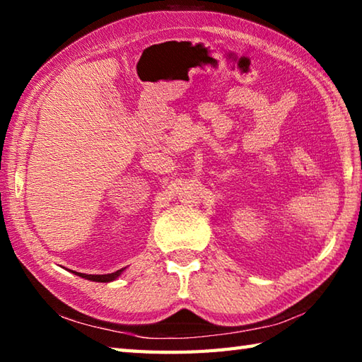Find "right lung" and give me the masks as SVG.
Segmentation results:
<instances>
[{
    "instance_id": "right-lung-1",
    "label": "right lung",
    "mask_w": 362,
    "mask_h": 362,
    "mask_svg": "<svg viewBox=\"0 0 362 362\" xmlns=\"http://www.w3.org/2000/svg\"><path fill=\"white\" fill-rule=\"evenodd\" d=\"M122 269L124 268H121V269H118V272L110 273V274H84V273H76V272H75V274H78V276H81L84 279L95 281V283H110V281H115L119 276V274L122 273Z\"/></svg>"
}]
</instances>
